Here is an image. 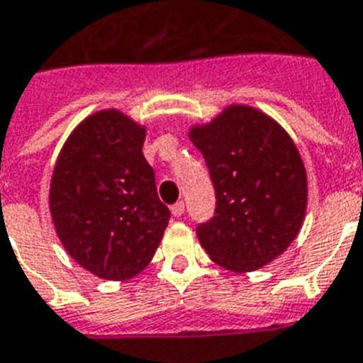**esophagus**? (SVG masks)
Returning <instances> with one entry per match:
<instances>
[{"label": "esophagus", "instance_id": "esophagus-1", "mask_svg": "<svg viewBox=\"0 0 363 363\" xmlns=\"http://www.w3.org/2000/svg\"><path fill=\"white\" fill-rule=\"evenodd\" d=\"M172 214L175 218H181L182 214H184V203L177 201L175 205H173V207H172Z\"/></svg>", "mask_w": 363, "mask_h": 363}]
</instances>
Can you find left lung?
<instances>
[{"mask_svg":"<svg viewBox=\"0 0 363 363\" xmlns=\"http://www.w3.org/2000/svg\"><path fill=\"white\" fill-rule=\"evenodd\" d=\"M216 190V214L197 237L216 264L253 272L298 237L308 208V175L293 138L278 121L246 104H229L190 126Z\"/></svg>","mask_w":363,"mask_h":363,"instance_id":"obj_1","label":"left lung"}]
</instances>
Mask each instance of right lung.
Returning <instances> with one entry per match:
<instances>
[{
	"mask_svg": "<svg viewBox=\"0 0 363 363\" xmlns=\"http://www.w3.org/2000/svg\"><path fill=\"white\" fill-rule=\"evenodd\" d=\"M147 128L108 108L65 141L50 181V214L70 257L96 278L125 281L151 263L169 222L143 156Z\"/></svg>",
	"mask_w": 363,
	"mask_h": 363,
	"instance_id": "add662e5",
	"label": "right lung"
}]
</instances>
